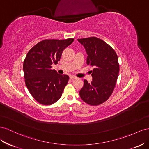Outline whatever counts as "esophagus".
<instances>
[{
    "mask_svg": "<svg viewBox=\"0 0 149 149\" xmlns=\"http://www.w3.org/2000/svg\"><path fill=\"white\" fill-rule=\"evenodd\" d=\"M77 77H75V76H74V75H70V79L71 80H74V79H77Z\"/></svg>",
    "mask_w": 149,
    "mask_h": 149,
    "instance_id": "obj_1",
    "label": "esophagus"
}]
</instances>
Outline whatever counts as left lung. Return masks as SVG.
<instances>
[{"instance_id": "1", "label": "left lung", "mask_w": 149, "mask_h": 149, "mask_svg": "<svg viewBox=\"0 0 149 149\" xmlns=\"http://www.w3.org/2000/svg\"><path fill=\"white\" fill-rule=\"evenodd\" d=\"M88 55L87 63L93 69V80H84L79 92L81 99L87 104L97 106L103 104L112 95L119 72L118 57L113 49L95 37L79 39Z\"/></svg>"}]
</instances>
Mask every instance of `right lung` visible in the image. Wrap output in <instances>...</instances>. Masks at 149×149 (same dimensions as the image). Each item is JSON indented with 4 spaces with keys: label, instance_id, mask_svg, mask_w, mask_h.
<instances>
[{
    "label": "right lung",
    "instance_id": "obj_1",
    "mask_svg": "<svg viewBox=\"0 0 149 149\" xmlns=\"http://www.w3.org/2000/svg\"><path fill=\"white\" fill-rule=\"evenodd\" d=\"M74 40L45 39L35 45L25 57L23 70L25 83L29 92L38 102L45 105L54 104L61 98L69 80L52 69L62 56L63 50Z\"/></svg>",
    "mask_w": 149,
    "mask_h": 149
}]
</instances>
